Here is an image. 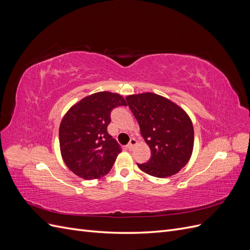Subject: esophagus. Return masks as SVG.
<instances>
[{
	"label": "esophagus",
	"instance_id": "obj_1",
	"mask_svg": "<svg viewBox=\"0 0 250 250\" xmlns=\"http://www.w3.org/2000/svg\"><path fill=\"white\" fill-rule=\"evenodd\" d=\"M135 145H137V140L135 139H130V141H129V143H128V145H127V149H129V150H131Z\"/></svg>",
	"mask_w": 250,
	"mask_h": 250
}]
</instances>
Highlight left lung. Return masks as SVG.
I'll return each instance as SVG.
<instances>
[{"mask_svg": "<svg viewBox=\"0 0 250 250\" xmlns=\"http://www.w3.org/2000/svg\"><path fill=\"white\" fill-rule=\"evenodd\" d=\"M126 101L151 150L150 160L138 164L139 168L158 178L178 173L190 161L194 147V128L188 113L153 93L127 96Z\"/></svg>", "mask_w": 250, "mask_h": 250, "instance_id": "left-lung-1", "label": "left lung"}]
</instances>
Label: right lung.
<instances>
[{
    "label": "right lung",
    "instance_id": "add662e5",
    "mask_svg": "<svg viewBox=\"0 0 250 250\" xmlns=\"http://www.w3.org/2000/svg\"><path fill=\"white\" fill-rule=\"evenodd\" d=\"M126 105L116 93L99 92L83 98L66 111L59 126V146L66 167L77 176L90 180L110 171L120 145L107 132L110 112Z\"/></svg>",
    "mask_w": 250,
    "mask_h": 250
}]
</instances>
